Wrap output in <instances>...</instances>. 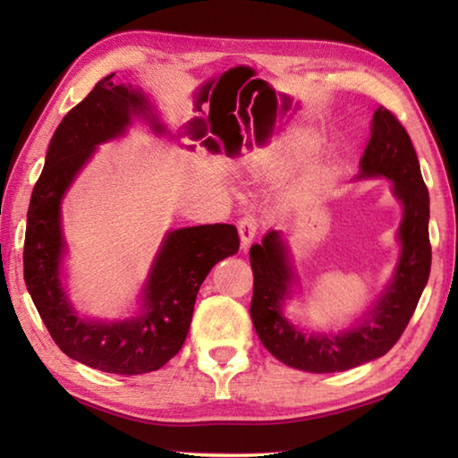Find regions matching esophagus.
<instances>
[{
	"instance_id": "34e87169",
	"label": "esophagus",
	"mask_w": 458,
	"mask_h": 458,
	"mask_svg": "<svg viewBox=\"0 0 458 458\" xmlns=\"http://www.w3.org/2000/svg\"><path fill=\"white\" fill-rule=\"evenodd\" d=\"M238 232H240V240H242V246L248 248L251 242H254L259 234V220L254 214H246V216H242L238 222Z\"/></svg>"
}]
</instances>
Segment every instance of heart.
<instances>
[{
  "label": "heart",
  "instance_id": "obj_1",
  "mask_svg": "<svg viewBox=\"0 0 458 458\" xmlns=\"http://www.w3.org/2000/svg\"><path fill=\"white\" fill-rule=\"evenodd\" d=\"M309 153V141L307 140H293L285 143L284 148H279L271 155V165L274 169H289L291 165H295L301 157H305Z\"/></svg>",
  "mask_w": 458,
  "mask_h": 458
}]
</instances>
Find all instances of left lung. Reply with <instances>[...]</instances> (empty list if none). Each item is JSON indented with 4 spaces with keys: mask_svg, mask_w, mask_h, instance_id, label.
<instances>
[{
    "mask_svg": "<svg viewBox=\"0 0 458 458\" xmlns=\"http://www.w3.org/2000/svg\"><path fill=\"white\" fill-rule=\"evenodd\" d=\"M394 181L395 197L403 202L400 226L402 258L395 277L362 325L343 335H303L281 313L291 285L287 250L277 232L250 248L254 297L250 315L256 333L281 362L315 374L344 372L384 356L410 323L431 271L429 192L421 177L413 143L397 115L384 106L374 112L372 133L360 159V177Z\"/></svg>",
    "mask_w": 458,
    "mask_h": 458,
    "instance_id": "left-lung-1",
    "label": "left lung"
}]
</instances>
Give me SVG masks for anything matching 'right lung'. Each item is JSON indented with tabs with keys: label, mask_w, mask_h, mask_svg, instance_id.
Segmentation results:
<instances>
[{
	"label": "right lung",
	"mask_w": 458,
	"mask_h": 458,
	"mask_svg": "<svg viewBox=\"0 0 458 458\" xmlns=\"http://www.w3.org/2000/svg\"><path fill=\"white\" fill-rule=\"evenodd\" d=\"M106 76L68 112L48 145L45 169L27 212L23 274L29 293L56 346L66 356L110 374H148L165 366L187 338L194 301L208 271L240 248L232 224H204L169 232L145 285V313L125 323H86L74 315L58 281L63 254L61 199L94 148L120 135L133 114L148 110L141 92ZM155 131H163L155 125ZM197 141L189 122L174 135ZM194 149V145H189Z\"/></svg>",
	"instance_id": "add662e5"
}]
</instances>
